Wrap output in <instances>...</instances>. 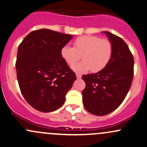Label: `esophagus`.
<instances>
[{
    "mask_svg": "<svg viewBox=\"0 0 147 147\" xmlns=\"http://www.w3.org/2000/svg\"><path fill=\"white\" fill-rule=\"evenodd\" d=\"M76 76H77V78H78V79H80L82 78L81 74H80V73H76Z\"/></svg>",
    "mask_w": 147,
    "mask_h": 147,
    "instance_id": "34e87169",
    "label": "esophagus"
}]
</instances>
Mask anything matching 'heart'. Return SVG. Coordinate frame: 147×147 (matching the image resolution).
<instances>
[{"label":"heart","mask_w":147,"mask_h":147,"mask_svg":"<svg viewBox=\"0 0 147 147\" xmlns=\"http://www.w3.org/2000/svg\"><path fill=\"white\" fill-rule=\"evenodd\" d=\"M113 54V46L108 39L96 36H82L74 41L73 48L63 46L61 55L69 66H72L82 58L83 61L73 66L77 72H86L92 69L99 72L109 64Z\"/></svg>","instance_id":"heart-1"}]
</instances>
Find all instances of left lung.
Masks as SVG:
<instances>
[{"label":"left lung","instance_id":"left-lung-1","mask_svg":"<svg viewBox=\"0 0 147 147\" xmlns=\"http://www.w3.org/2000/svg\"><path fill=\"white\" fill-rule=\"evenodd\" d=\"M113 46V54L104 69L82 76L85 88L82 91L86 110L95 115H105L123 103L132 84L134 58L123 38L104 32Z\"/></svg>","mask_w":147,"mask_h":147}]
</instances>
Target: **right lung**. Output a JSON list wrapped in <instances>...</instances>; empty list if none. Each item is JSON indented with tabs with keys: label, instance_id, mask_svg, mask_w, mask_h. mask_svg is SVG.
<instances>
[{
	"label": "right lung",
	"instance_id": "add662e5",
	"mask_svg": "<svg viewBox=\"0 0 147 147\" xmlns=\"http://www.w3.org/2000/svg\"><path fill=\"white\" fill-rule=\"evenodd\" d=\"M72 35L48 29L32 31L18 46L15 63L21 93L41 112L61 108L76 80L75 73L61 55Z\"/></svg>",
	"mask_w": 147,
	"mask_h": 147
}]
</instances>
